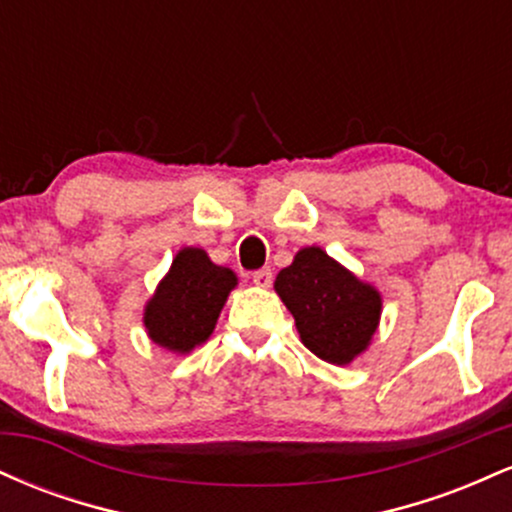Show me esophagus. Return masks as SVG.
Returning <instances> with one entry per match:
<instances>
[{"mask_svg": "<svg viewBox=\"0 0 512 512\" xmlns=\"http://www.w3.org/2000/svg\"><path fill=\"white\" fill-rule=\"evenodd\" d=\"M272 279H274V272L269 267H262L257 269L255 274H252V281H255L257 286H262V289H267V286H272Z\"/></svg>", "mask_w": 512, "mask_h": 512, "instance_id": "1", "label": "esophagus"}]
</instances>
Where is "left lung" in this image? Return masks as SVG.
<instances>
[{
	"mask_svg": "<svg viewBox=\"0 0 512 512\" xmlns=\"http://www.w3.org/2000/svg\"><path fill=\"white\" fill-rule=\"evenodd\" d=\"M274 291L291 310L301 342L322 361L346 366L368 349L380 322L378 289L332 260L322 248H303L276 274Z\"/></svg>",
	"mask_w": 512,
	"mask_h": 512,
	"instance_id": "8db88e82",
	"label": "left lung"
}]
</instances>
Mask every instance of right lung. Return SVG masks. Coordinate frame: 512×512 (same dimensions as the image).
<instances>
[{
    "label": "right lung",
    "instance_id": "1",
    "mask_svg": "<svg viewBox=\"0 0 512 512\" xmlns=\"http://www.w3.org/2000/svg\"><path fill=\"white\" fill-rule=\"evenodd\" d=\"M238 276L199 248H182L144 308L149 339L173 354H190L214 332Z\"/></svg>",
    "mask_w": 512,
    "mask_h": 512
}]
</instances>
